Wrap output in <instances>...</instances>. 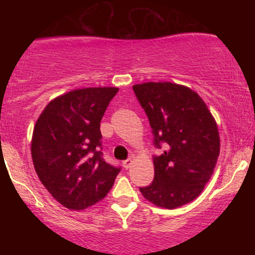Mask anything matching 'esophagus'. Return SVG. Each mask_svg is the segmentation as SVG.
Returning <instances> with one entry per match:
<instances>
[{"label":"esophagus","instance_id":"obj_1","mask_svg":"<svg viewBox=\"0 0 255 255\" xmlns=\"http://www.w3.org/2000/svg\"><path fill=\"white\" fill-rule=\"evenodd\" d=\"M132 163H133L132 159H127V160L123 161L122 165H123V168H125V169H129L130 165H132Z\"/></svg>","mask_w":255,"mask_h":255}]
</instances>
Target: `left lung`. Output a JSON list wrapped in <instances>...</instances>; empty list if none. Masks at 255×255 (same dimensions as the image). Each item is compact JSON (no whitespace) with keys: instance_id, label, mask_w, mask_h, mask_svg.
I'll return each instance as SVG.
<instances>
[{"instance_id":"obj_1","label":"left lung","mask_w":255,"mask_h":255,"mask_svg":"<svg viewBox=\"0 0 255 255\" xmlns=\"http://www.w3.org/2000/svg\"><path fill=\"white\" fill-rule=\"evenodd\" d=\"M146 113L155 148L154 180L139 187L148 201L173 208L196 199L213 174L220 155V134L206 104L191 89L171 82H144L133 86Z\"/></svg>"}]
</instances>
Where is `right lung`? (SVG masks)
Segmentation results:
<instances>
[{"instance_id":"right-lung-1","label":"right lung","mask_w":255,"mask_h":255,"mask_svg":"<svg viewBox=\"0 0 255 255\" xmlns=\"http://www.w3.org/2000/svg\"><path fill=\"white\" fill-rule=\"evenodd\" d=\"M117 87L74 90L50 101L32 137L38 177L66 208L84 210L104 199L121 168L102 158L100 122Z\"/></svg>"}]
</instances>
